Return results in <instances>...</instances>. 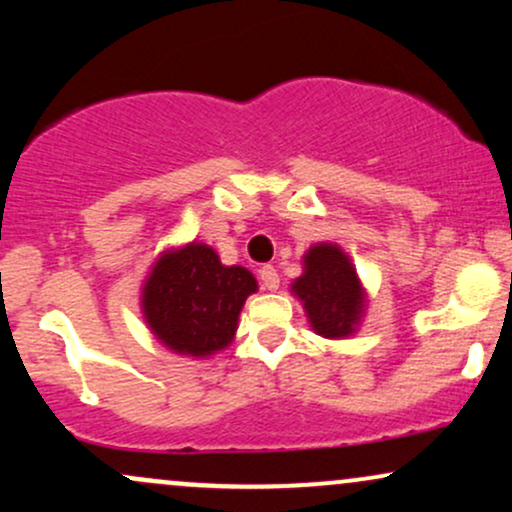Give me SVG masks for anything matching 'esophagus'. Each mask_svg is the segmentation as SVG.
<instances>
[{
	"label": "esophagus",
	"instance_id": "obj_1",
	"mask_svg": "<svg viewBox=\"0 0 512 512\" xmlns=\"http://www.w3.org/2000/svg\"><path fill=\"white\" fill-rule=\"evenodd\" d=\"M260 279H262V286L267 291L279 289V272H276L272 264H264V267H260Z\"/></svg>",
	"mask_w": 512,
	"mask_h": 512
}]
</instances>
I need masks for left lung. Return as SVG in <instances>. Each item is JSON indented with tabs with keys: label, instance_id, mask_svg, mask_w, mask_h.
<instances>
[{
	"label": "left lung",
	"instance_id": "left-lung-1",
	"mask_svg": "<svg viewBox=\"0 0 512 512\" xmlns=\"http://www.w3.org/2000/svg\"><path fill=\"white\" fill-rule=\"evenodd\" d=\"M291 291L301 298L310 327L327 339L349 337L366 303L349 255L332 243H317L305 252L303 274Z\"/></svg>",
	"mask_w": 512,
	"mask_h": 512
}]
</instances>
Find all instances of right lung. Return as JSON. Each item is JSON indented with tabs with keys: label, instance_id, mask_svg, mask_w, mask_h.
I'll use <instances>...</instances> for the list:
<instances>
[{
	"label": "right lung",
	"instance_id": "right-lung-1",
	"mask_svg": "<svg viewBox=\"0 0 512 512\" xmlns=\"http://www.w3.org/2000/svg\"><path fill=\"white\" fill-rule=\"evenodd\" d=\"M257 281L245 267H226L204 243L168 250L151 267L142 291L146 325L175 354L204 358L226 349L245 298Z\"/></svg>",
	"mask_w": 512,
	"mask_h": 512
}]
</instances>
